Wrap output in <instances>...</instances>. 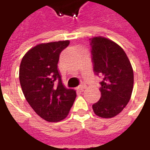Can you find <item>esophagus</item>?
Wrapping results in <instances>:
<instances>
[{
    "instance_id": "obj_1",
    "label": "esophagus",
    "mask_w": 150,
    "mask_h": 150,
    "mask_svg": "<svg viewBox=\"0 0 150 150\" xmlns=\"http://www.w3.org/2000/svg\"><path fill=\"white\" fill-rule=\"evenodd\" d=\"M85 88H86V84H85L84 83H82L78 87V89H79V90H83Z\"/></svg>"
}]
</instances>
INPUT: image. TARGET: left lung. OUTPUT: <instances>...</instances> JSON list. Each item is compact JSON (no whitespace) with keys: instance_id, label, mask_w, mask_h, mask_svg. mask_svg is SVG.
Masks as SVG:
<instances>
[{"instance_id":"8db88e82","label":"left lung","mask_w":150,"mask_h":150,"mask_svg":"<svg viewBox=\"0 0 150 150\" xmlns=\"http://www.w3.org/2000/svg\"><path fill=\"white\" fill-rule=\"evenodd\" d=\"M94 71L101 75L100 100L92 105L95 114L112 118L125 108L133 88V70L128 56L120 46L104 37L91 39Z\"/></svg>"}]
</instances>
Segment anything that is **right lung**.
<instances>
[{
  "label": "right lung",
  "mask_w": 150,
  "mask_h": 150,
  "mask_svg": "<svg viewBox=\"0 0 150 150\" xmlns=\"http://www.w3.org/2000/svg\"><path fill=\"white\" fill-rule=\"evenodd\" d=\"M69 43L65 40L38 44L28 50L20 64L19 79L25 98L34 112L48 122L66 118L76 98L74 89L62 84L58 69L59 54Z\"/></svg>",
  "instance_id": "add662e5"
}]
</instances>
